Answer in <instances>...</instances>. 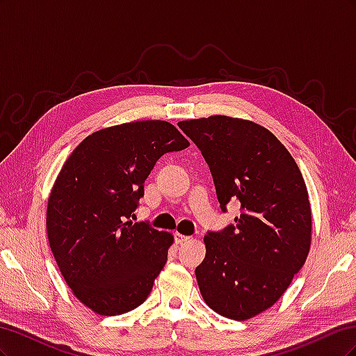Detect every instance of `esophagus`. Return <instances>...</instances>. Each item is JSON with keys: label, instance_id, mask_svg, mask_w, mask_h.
Masks as SVG:
<instances>
[{"label": "esophagus", "instance_id": "1", "mask_svg": "<svg viewBox=\"0 0 356 356\" xmlns=\"http://www.w3.org/2000/svg\"><path fill=\"white\" fill-rule=\"evenodd\" d=\"M187 241H190L188 236H184V234H181V233H175V242L177 243H184Z\"/></svg>", "mask_w": 356, "mask_h": 356}]
</instances>
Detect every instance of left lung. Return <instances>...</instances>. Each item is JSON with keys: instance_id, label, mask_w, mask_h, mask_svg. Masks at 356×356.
Instances as JSON below:
<instances>
[{"instance_id": "obj_1", "label": "left lung", "mask_w": 356, "mask_h": 356, "mask_svg": "<svg viewBox=\"0 0 356 356\" xmlns=\"http://www.w3.org/2000/svg\"><path fill=\"white\" fill-rule=\"evenodd\" d=\"M207 160L222 212L241 215L204 236L196 279L217 314L245 321L272 307L303 267L312 234L307 188L296 160L266 127L212 115L178 123Z\"/></svg>"}]
</instances>
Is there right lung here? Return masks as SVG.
<instances>
[{"mask_svg": "<svg viewBox=\"0 0 356 356\" xmlns=\"http://www.w3.org/2000/svg\"><path fill=\"white\" fill-rule=\"evenodd\" d=\"M188 145L168 122L124 123L83 139L62 166L47 203L49 243L74 296L96 314H126L152 293L174 238L131 217L156 161Z\"/></svg>", "mask_w": 356, "mask_h": 356, "instance_id": "obj_1", "label": "right lung"}]
</instances>
